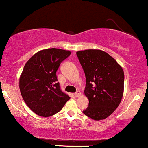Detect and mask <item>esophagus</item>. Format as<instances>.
<instances>
[{"mask_svg":"<svg viewBox=\"0 0 148 148\" xmlns=\"http://www.w3.org/2000/svg\"><path fill=\"white\" fill-rule=\"evenodd\" d=\"M80 94H81V92H79V91H77V92L75 93L74 95H75V97H78V96H80Z\"/></svg>","mask_w":148,"mask_h":148,"instance_id":"obj_1","label":"esophagus"}]
</instances>
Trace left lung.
Returning a JSON list of instances; mask_svg holds the SVG:
<instances>
[{
  "label": "left lung",
  "mask_w": 148,
  "mask_h": 148,
  "mask_svg": "<svg viewBox=\"0 0 148 148\" xmlns=\"http://www.w3.org/2000/svg\"><path fill=\"white\" fill-rule=\"evenodd\" d=\"M85 74L84 94L89 106L83 113L95 120L110 116L118 107L124 92L122 68L108 54L98 49L76 52Z\"/></svg>",
  "instance_id": "left-lung-1"
}]
</instances>
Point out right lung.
Instances as JSON below:
<instances>
[{
	"mask_svg": "<svg viewBox=\"0 0 148 148\" xmlns=\"http://www.w3.org/2000/svg\"><path fill=\"white\" fill-rule=\"evenodd\" d=\"M71 52L51 48L40 51L26 62L19 79L26 104L41 117H49L63 108L70 96L61 89L56 71Z\"/></svg>",
	"mask_w": 148,
	"mask_h": 148,
	"instance_id": "add662e5",
	"label": "right lung"
}]
</instances>
